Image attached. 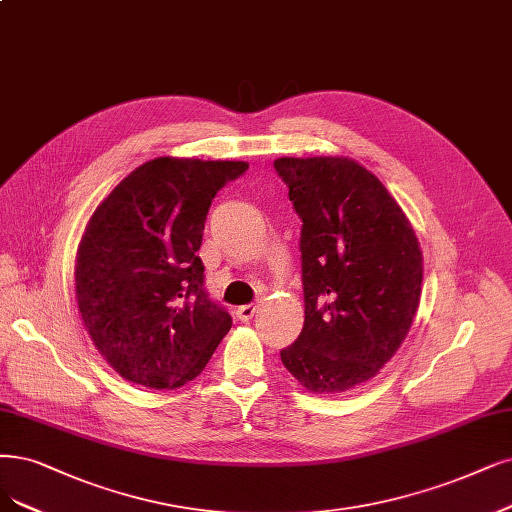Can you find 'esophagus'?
Returning <instances> with one entry per match:
<instances>
[{
    "instance_id": "34e87169",
    "label": "esophagus",
    "mask_w": 512,
    "mask_h": 512,
    "mask_svg": "<svg viewBox=\"0 0 512 512\" xmlns=\"http://www.w3.org/2000/svg\"><path fill=\"white\" fill-rule=\"evenodd\" d=\"M257 304L253 301V304H246V306H240L238 310H236V316H238V320H242V323H249V320L255 316V312H257Z\"/></svg>"
}]
</instances>
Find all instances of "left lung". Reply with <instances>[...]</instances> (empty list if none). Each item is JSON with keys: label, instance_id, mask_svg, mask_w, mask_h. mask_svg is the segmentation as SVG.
Returning a JSON list of instances; mask_svg holds the SVG:
<instances>
[{"label": "left lung", "instance_id": "left-lung-1", "mask_svg": "<svg viewBox=\"0 0 512 512\" xmlns=\"http://www.w3.org/2000/svg\"><path fill=\"white\" fill-rule=\"evenodd\" d=\"M301 219L306 320L282 365L318 394L346 392L401 348L420 306L422 251L371 170L342 156L278 158Z\"/></svg>", "mask_w": 512, "mask_h": 512}]
</instances>
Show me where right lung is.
<instances>
[{
    "label": "right lung",
    "mask_w": 512,
    "mask_h": 512,
    "mask_svg": "<svg viewBox=\"0 0 512 512\" xmlns=\"http://www.w3.org/2000/svg\"><path fill=\"white\" fill-rule=\"evenodd\" d=\"M246 168L149 160L92 213L75 255V297L92 344L124 380L181 388L230 331L232 316L204 289L198 249L213 198Z\"/></svg>",
    "instance_id": "obj_1"
}]
</instances>
